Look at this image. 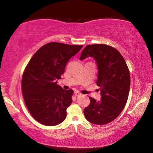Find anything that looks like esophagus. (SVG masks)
Here are the masks:
<instances>
[{"instance_id": "esophagus-1", "label": "esophagus", "mask_w": 153, "mask_h": 153, "mask_svg": "<svg viewBox=\"0 0 153 153\" xmlns=\"http://www.w3.org/2000/svg\"><path fill=\"white\" fill-rule=\"evenodd\" d=\"M74 94L75 95H76V97H79V96L80 95H81L82 94H81V93H80V92H74Z\"/></svg>"}]
</instances>
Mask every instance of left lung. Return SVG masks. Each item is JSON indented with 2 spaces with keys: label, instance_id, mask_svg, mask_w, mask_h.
<instances>
[{
  "label": "left lung",
  "instance_id": "left-lung-1",
  "mask_svg": "<svg viewBox=\"0 0 153 153\" xmlns=\"http://www.w3.org/2000/svg\"><path fill=\"white\" fill-rule=\"evenodd\" d=\"M92 57L98 67L97 86L100 88L101 100L90 97V103L84 108L86 120L96 125L111 122L125 107L130 88V76L122 55L112 46L87 45L80 60Z\"/></svg>",
  "mask_w": 153,
  "mask_h": 153
}]
</instances>
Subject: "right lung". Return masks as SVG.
<instances>
[{
	"mask_svg": "<svg viewBox=\"0 0 153 153\" xmlns=\"http://www.w3.org/2000/svg\"><path fill=\"white\" fill-rule=\"evenodd\" d=\"M83 46L50 42L36 51L25 69L22 79V94L28 111L45 126L61 123L67 117L74 91L57 85L66 64Z\"/></svg>",
	"mask_w": 153,
	"mask_h": 153,
	"instance_id": "obj_1",
	"label": "right lung"
}]
</instances>
